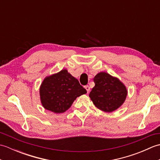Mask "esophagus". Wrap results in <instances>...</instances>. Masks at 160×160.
<instances>
[{
	"instance_id": "obj_1",
	"label": "esophagus",
	"mask_w": 160,
	"mask_h": 160,
	"mask_svg": "<svg viewBox=\"0 0 160 160\" xmlns=\"http://www.w3.org/2000/svg\"><path fill=\"white\" fill-rule=\"evenodd\" d=\"M84 88H85V89H86V90H87V92H89V90H90V87H89V85H86V86H84Z\"/></svg>"
}]
</instances>
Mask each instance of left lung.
<instances>
[{
  "mask_svg": "<svg viewBox=\"0 0 160 160\" xmlns=\"http://www.w3.org/2000/svg\"><path fill=\"white\" fill-rule=\"evenodd\" d=\"M93 81L95 87L89 97L97 108L104 112H112L124 103L127 90L117 78L100 72L94 77Z\"/></svg>",
  "mask_w": 160,
  "mask_h": 160,
  "instance_id": "8db88e82",
  "label": "left lung"
}]
</instances>
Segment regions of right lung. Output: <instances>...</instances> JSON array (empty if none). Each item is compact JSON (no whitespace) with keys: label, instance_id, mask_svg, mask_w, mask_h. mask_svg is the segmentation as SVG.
I'll return each mask as SVG.
<instances>
[{"label":"right lung","instance_id":"1","mask_svg":"<svg viewBox=\"0 0 160 160\" xmlns=\"http://www.w3.org/2000/svg\"><path fill=\"white\" fill-rule=\"evenodd\" d=\"M86 93L79 81L66 69L47 77L40 88L43 107L56 113L69 109L77 97Z\"/></svg>","mask_w":160,"mask_h":160}]
</instances>
